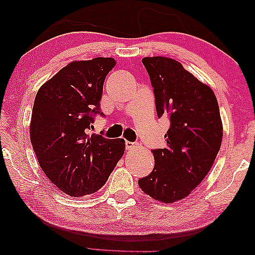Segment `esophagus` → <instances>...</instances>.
Returning <instances> with one entry per match:
<instances>
[{"label":"esophagus","instance_id":"1","mask_svg":"<svg viewBox=\"0 0 255 255\" xmlns=\"http://www.w3.org/2000/svg\"><path fill=\"white\" fill-rule=\"evenodd\" d=\"M135 147V143L134 142H130V141H125V148L128 150H131Z\"/></svg>","mask_w":255,"mask_h":255}]
</instances>
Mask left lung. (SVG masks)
I'll use <instances>...</instances> for the list:
<instances>
[{"label":"left lung","instance_id":"1","mask_svg":"<svg viewBox=\"0 0 255 255\" xmlns=\"http://www.w3.org/2000/svg\"><path fill=\"white\" fill-rule=\"evenodd\" d=\"M155 95L158 118L168 116L167 147L153 149L155 167L139 186L160 202L182 200L194 190L214 165L223 140L217 98L209 86L199 81L173 58L142 60Z\"/></svg>","mask_w":255,"mask_h":255}]
</instances>
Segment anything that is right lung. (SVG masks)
Wrapping results in <instances>:
<instances>
[{"label": "right lung", "instance_id": "obj_1", "mask_svg": "<svg viewBox=\"0 0 255 255\" xmlns=\"http://www.w3.org/2000/svg\"><path fill=\"white\" fill-rule=\"evenodd\" d=\"M112 57L74 61L40 87L33 103L30 141L40 168L70 197L94 193L123 156L125 141L88 134L100 111Z\"/></svg>", "mask_w": 255, "mask_h": 255}]
</instances>
